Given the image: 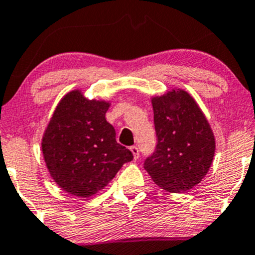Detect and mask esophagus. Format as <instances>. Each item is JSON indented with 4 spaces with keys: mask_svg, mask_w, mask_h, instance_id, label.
Wrapping results in <instances>:
<instances>
[{
    "mask_svg": "<svg viewBox=\"0 0 255 255\" xmlns=\"http://www.w3.org/2000/svg\"><path fill=\"white\" fill-rule=\"evenodd\" d=\"M130 151H132V154H133V157H134V160H136L139 157V149H138V146H135V145H133V146H130Z\"/></svg>",
    "mask_w": 255,
    "mask_h": 255,
    "instance_id": "obj_1",
    "label": "esophagus"
}]
</instances>
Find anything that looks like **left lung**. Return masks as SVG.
Listing matches in <instances>:
<instances>
[{"label": "left lung", "instance_id": "left-lung-1", "mask_svg": "<svg viewBox=\"0 0 255 255\" xmlns=\"http://www.w3.org/2000/svg\"><path fill=\"white\" fill-rule=\"evenodd\" d=\"M156 148L144 161L152 181L179 193L197 186L215 154V138L204 114L184 90L151 99Z\"/></svg>", "mask_w": 255, "mask_h": 255}]
</instances>
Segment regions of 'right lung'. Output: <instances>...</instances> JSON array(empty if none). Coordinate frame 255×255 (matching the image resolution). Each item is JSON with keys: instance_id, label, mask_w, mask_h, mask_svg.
Returning a JSON list of instances; mask_svg holds the SVG:
<instances>
[{"instance_id": "right-lung-1", "label": "right lung", "mask_w": 255, "mask_h": 255, "mask_svg": "<svg viewBox=\"0 0 255 255\" xmlns=\"http://www.w3.org/2000/svg\"><path fill=\"white\" fill-rule=\"evenodd\" d=\"M110 104L88 100L79 90L64 95L42 136V154L51 177L69 194L88 198L104 188L133 160L116 140L105 119Z\"/></svg>"}]
</instances>
